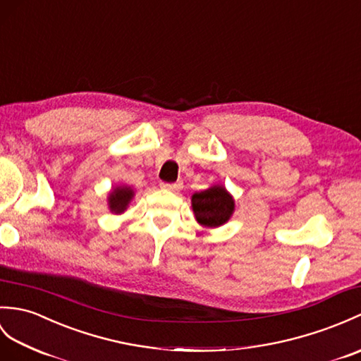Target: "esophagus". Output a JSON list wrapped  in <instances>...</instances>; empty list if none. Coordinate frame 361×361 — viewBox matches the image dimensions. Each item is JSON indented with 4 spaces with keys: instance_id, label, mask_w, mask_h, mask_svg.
Segmentation results:
<instances>
[{
    "instance_id": "1",
    "label": "esophagus",
    "mask_w": 361,
    "mask_h": 361,
    "mask_svg": "<svg viewBox=\"0 0 361 361\" xmlns=\"http://www.w3.org/2000/svg\"><path fill=\"white\" fill-rule=\"evenodd\" d=\"M160 186L166 190H172V192H177L183 188V183L181 181H177V183H161Z\"/></svg>"
}]
</instances>
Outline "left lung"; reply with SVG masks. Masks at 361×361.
<instances>
[{"instance_id": "obj_1", "label": "left lung", "mask_w": 361, "mask_h": 361, "mask_svg": "<svg viewBox=\"0 0 361 361\" xmlns=\"http://www.w3.org/2000/svg\"><path fill=\"white\" fill-rule=\"evenodd\" d=\"M192 209H194L198 223L207 226V228H216L229 220L233 212V200L224 188L214 186L194 194Z\"/></svg>"}]
</instances>
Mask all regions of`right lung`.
<instances>
[{"label": "right lung", "mask_w": 361, "mask_h": 361, "mask_svg": "<svg viewBox=\"0 0 361 361\" xmlns=\"http://www.w3.org/2000/svg\"><path fill=\"white\" fill-rule=\"evenodd\" d=\"M133 197V190L130 188H116L111 195H109V206L115 214L123 212L128 207L129 201Z\"/></svg>", "instance_id": "obj_1"}]
</instances>
